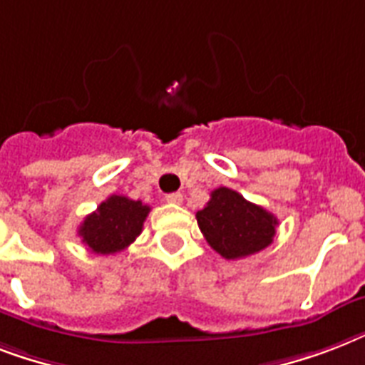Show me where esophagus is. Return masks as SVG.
<instances>
[{
	"mask_svg": "<svg viewBox=\"0 0 365 365\" xmlns=\"http://www.w3.org/2000/svg\"><path fill=\"white\" fill-rule=\"evenodd\" d=\"M165 199H166V202H170V205H182L183 195L182 193H168Z\"/></svg>",
	"mask_w": 365,
	"mask_h": 365,
	"instance_id": "esophagus-1",
	"label": "esophagus"
}]
</instances>
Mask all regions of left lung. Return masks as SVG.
<instances>
[{
  "label": "left lung",
  "mask_w": 365,
  "mask_h": 365,
  "mask_svg": "<svg viewBox=\"0 0 365 365\" xmlns=\"http://www.w3.org/2000/svg\"><path fill=\"white\" fill-rule=\"evenodd\" d=\"M197 223L217 254L225 259H240L272 242L278 220L233 189L217 187L205 208L197 212Z\"/></svg>",
  "instance_id": "obj_1"
}]
</instances>
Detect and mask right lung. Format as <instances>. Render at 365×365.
Returning <instances> with one entry per match:
<instances>
[{
    "label": "right lung",
    "instance_id": "right-lung-1",
    "mask_svg": "<svg viewBox=\"0 0 365 365\" xmlns=\"http://www.w3.org/2000/svg\"><path fill=\"white\" fill-rule=\"evenodd\" d=\"M148 205L123 195H111L96 212L88 214L79 225L83 244L94 254H117L130 246L142 233L143 222L149 214Z\"/></svg>",
    "mask_w": 365,
    "mask_h": 365
}]
</instances>
